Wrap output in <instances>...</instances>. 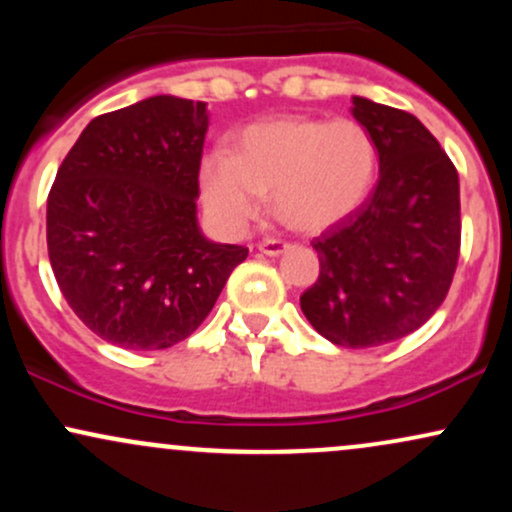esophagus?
<instances>
[{"label": "esophagus", "instance_id": "1", "mask_svg": "<svg viewBox=\"0 0 512 512\" xmlns=\"http://www.w3.org/2000/svg\"><path fill=\"white\" fill-rule=\"evenodd\" d=\"M257 248H260V252H264V255H281V252L284 250H289V243H286V240H281V238H264L260 245H257Z\"/></svg>", "mask_w": 512, "mask_h": 512}]
</instances>
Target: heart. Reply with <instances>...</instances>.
Returning <instances> with one entry per match:
<instances>
[{"label": "heart", "instance_id": "1", "mask_svg": "<svg viewBox=\"0 0 512 512\" xmlns=\"http://www.w3.org/2000/svg\"><path fill=\"white\" fill-rule=\"evenodd\" d=\"M375 168L373 137L354 120H274L245 129L233 154H211L202 192L226 226H243L274 195L281 221L317 231L368 197Z\"/></svg>", "mask_w": 512, "mask_h": 512}]
</instances>
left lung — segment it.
I'll return each instance as SVG.
<instances>
[{
    "mask_svg": "<svg viewBox=\"0 0 512 512\" xmlns=\"http://www.w3.org/2000/svg\"><path fill=\"white\" fill-rule=\"evenodd\" d=\"M351 113L373 137L380 178L310 243L320 276L301 310L332 344L370 349L419 330L448 296L460 260V178L411 113L358 96Z\"/></svg>",
    "mask_w": 512,
    "mask_h": 512,
    "instance_id": "obj_1",
    "label": "left lung"
}]
</instances>
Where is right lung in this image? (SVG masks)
Returning a JSON list of instances; mask_svg holds the SVG:
<instances>
[{"label":"right lung","mask_w":512,"mask_h":512,"mask_svg":"<svg viewBox=\"0 0 512 512\" xmlns=\"http://www.w3.org/2000/svg\"><path fill=\"white\" fill-rule=\"evenodd\" d=\"M207 103L154 96L93 117L48 195V255L69 308L105 342L156 351L207 320L245 245L197 226Z\"/></svg>","instance_id":"1"}]
</instances>
